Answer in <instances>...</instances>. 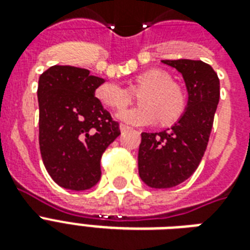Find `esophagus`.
<instances>
[{"instance_id": "34e87169", "label": "esophagus", "mask_w": 250, "mask_h": 250, "mask_svg": "<svg viewBox=\"0 0 250 250\" xmlns=\"http://www.w3.org/2000/svg\"><path fill=\"white\" fill-rule=\"evenodd\" d=\"M119 128H121L122 132H125V131L129 129V127L127 125H123V123H121V125H119Z\"/></svg>"}]
</instances>
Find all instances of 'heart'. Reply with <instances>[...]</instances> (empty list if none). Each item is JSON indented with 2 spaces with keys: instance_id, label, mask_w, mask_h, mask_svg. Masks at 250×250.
<instances>
[{
  "instance_id": "obj_1",
  "label": "heart",
  "mask_w": 250,
  "mask_h": 250,
  "mask_svg": "<svg viewBox=\"0 0 250 250\" xmlns=\"http://www.w3.org/2000/svg\"><path fill=\"white\" fill-rule=\"evenodd\" d=\"M133 89H144L139 96L141 106L122 110L121 121L132 125H152L162 118V123L170 125L182 117L186 110V96L171 76L161 70H149L135 79ZM96 97L102 105L121 110L131 101V93L115 82H106L96 89Z\"/></svg>"
}]
</instances>
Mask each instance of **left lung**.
Here are the masks:
<instances>
[{"instance_id": "1", "label": "left lung", "mask_w": 250, "mask_h": 250, "mask_svg": "<svg viewBox=\"0 0 250 250\" xmlns=\"http://www.w3.org/2000/svg\"><path fill=\"white\" fill-rule=\"evenodd\" d=\"M183 75L188 104L176 123L161 132H143L139 175L150 188H172L189 178L201 162L219 102V79L202 61L166 60Z\"/></svg>"}]
</instances>
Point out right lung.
Here are the masks:
<instances>
[{"instance_id": "add662e5", "label": "right lung", "mask_w": 250, "mask_h": 250, "mask_svg": "<svg viewBox=\"0 0 250 250\" xmlns=\"http://www.w3.org/2000/svg\"><path fill=\"white\" fill-rule=\"evenodd\" d=\"M104 82L74 66H52L39 79L41 158L53 180L66 189L96 186L102 154L121 135L119 123L94 96Z\"/></svg>"}]
</instances>
